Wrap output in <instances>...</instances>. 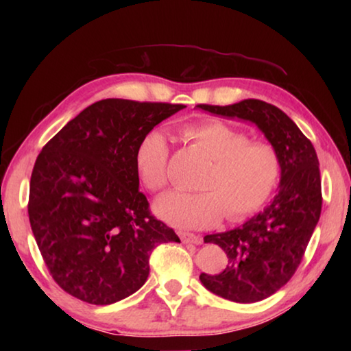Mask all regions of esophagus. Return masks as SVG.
Here are the masks:
<instances>
[{
	"label": "esophagus",
	"mask_w": 351,
	"mask_h": 351,
	"mask_svg": "<svg viewBox=\"0 0 351 351\" xmlns=\"http://www.w3.org/2000/svg\"><path fill=\"white\" fill-rule=\"evenodd\" d=\"M181 240L184 243H193V245H203V237L193 235V234H181Z\"/></svg>",
	"instance_id": "34e87169"
}]
</instances>
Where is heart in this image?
Here are the masks:
<instances>
[{
	"label": "heart",
	"instance_id": "1",
	"mask_svg": "<svg viewBox=\"0 0 351 351\" xmlns=\"http://www.w3.org/2000/svg\"><path fill=\"white\" fill-rule=\"evenodd\" d=\"M182 134L213 159L199 182V193L171 192L159 198L154 210L178 229H207L228 213L240 221L260 210L280 180L282 162L268 142H252L241 130L219 121L182 128ZM136 169L150 192H162L170 180V145L152 130L136 148Z\"/></svg>",
	"mask_w": 351,
	"mask_h": 351
}]
</instances>
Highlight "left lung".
I'll use <instances>...</instances> for the list:
<instances>
[{
	"mask_svg": "<svg viewBox=\"0 0 351 351\" xmlns=\"http://www.w3.org/2000/svg\"><path fill=\"white\" fill-rule=\"evenodd\" d=\"M197 106L254 122L280 156V189L272 203L240 228L204 237L206 243L221 247L229 261L219 274L203 272L201 283L223 299L252 304L287 285L304 258L322 210L319 159L299 127L280 108L263 100Z\"/></svg>",
	"mask_w": 351,
	"mask_h": 351,
	"instance_id": "left-lung-1",
	"label": "left lung"
}]
</instances>
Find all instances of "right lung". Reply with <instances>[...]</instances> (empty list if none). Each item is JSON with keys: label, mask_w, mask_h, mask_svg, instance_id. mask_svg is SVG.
<instances>
[{"label": "right lung", "mask_w": 351, "mask_h": 351, "mask_svg": "<svg viewBox=\"0 0 351 351\" xmlns=\"http://www.w3.org/2000/svg\"><path fill=\"white\" fill-rule=\"evenodd\" d=\"M186 106L105 99L69 121L40 152L29 221L54 282L91 305L136 293L161 243L180 241L139 192L141 139Z\"/></svg>", "instance_id": "right-lung-1"}]
</instances>
